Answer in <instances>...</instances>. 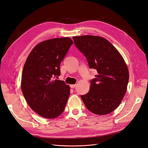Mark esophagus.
I'll return each mask as SVG.
<instances>
[{
	"instance_id": "obj_1",
	"label": "esophagus",
	"mask_w": 148,
	"mask_h": 148,
	"mask_svg": "<svg viewBox=\"0 0 148 148\" xmlns=\"http://www.w3.org/2000/svg\"><path fill=\"white\" fill-rule=\"evenodd\" d=\"M77 86V84H71L70 85V87H71V88H75Z\"/></svg>"
}]
</instances>
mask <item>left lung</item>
<instances>
[{
  "label": "left lung",
  "instance_id": "1",
  "mask_svg": "<svg viewBox=\"0 0 148 148\" xmlns=\"http://www.w3.org/2000/svg\"><path fill=\"white\" fill-rule=\"evenodd\" d=\"M77 48L98 74L81 98L88 109L98 115L110 113L123 98L129 80L127 65L118 50L106 38L94 35L73 37Z\"/></svg>",
  "mask_w": 148,
  "mask_h": 148
}]
</instances>
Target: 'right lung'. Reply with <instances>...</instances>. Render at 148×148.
Masks as SVG:
<instances>
[{
    "label": "right lung",
    "mask_w": 148,
    "mask_h": 148,
    "mask_svg": "<svg viewBox=\"0 0 148 148\" xmlns=\"http://www.w3.org/2000/svg\"><path fill=\"white\" fill-rule=\"evenodd\" d=\"M73 43L68 37L42 41L30 51L26 60L21 90L29 107L43 118H57L65 109L70 87L54 78L60 75V62Z\"/></svg>",
    "instance_id": "right-lung-1"
}]
</instances>
